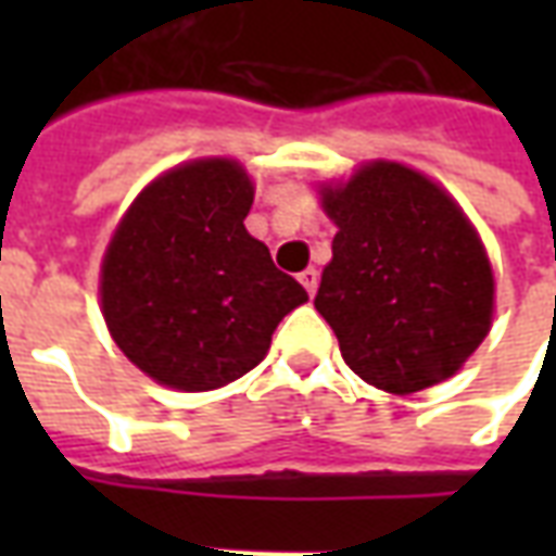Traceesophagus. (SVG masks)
Instances as JSON below:
<instances>
[{"instance_id": "obj_1", "label": "esophagus", "mask_w": 556, "mask_h": 556, "mask_svg": "<svg viewBox=\"0 0 556 556\" xmlns=\"http://www.w3.org/2000/svg\"><path fill=\"white\" fill-rule=\"evenodd\" d=\"M298 279H301L303 289L309 291V294H315V289H318V270H315V267H306Z\"/></svg>"}]
</instances>
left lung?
<instances>
[{
  "label": "left lung",
  "instance_id": "1",
  "mask_svg": "<svg viewBox=\"0 0 556 556\" xmlns=\"http://www.w3.org/2000/svg\"><path fill=\"white\" fill-rule=\"evenodd\" d=\"M337 226L315 309L366 384L410 396L470 361L494 321V270L462 205L399 160L318 181Z\"/></svg>",
  "mask_w": 556,
  "mask_h": 556
}]
</instances>
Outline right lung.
<instances>
[{
	"mask_svg": "<svg viewBox=\"0 0 556 556\" xmlns=\"http://www.w3.org/2000/svg\"><path fill=\"white\" fill-rule=\"evenodd\" d=\"M253 175L235 157L184 160L142 187L101 262V313L139 372L207 393L265 361L277 325L309 301L243 219Z\"/></svg>",
	"mask_w": 556,
	"mask_h": 556,
	"instance_id": "add662e5",
	"label": "right lung"
}]
</instances>
